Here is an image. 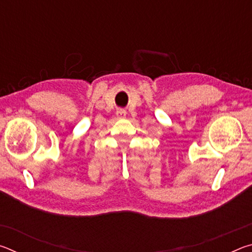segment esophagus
Returning a JSON list of instances; mask_svg holds the SVG:
<instances>
[{
	"label": "esophagus",
	"instance_id": "esophagus-1",
	"mask_svg": "<svg viewBox=\"0 0 252 252\" xmlns=\"http://www.w3.org/2000/svg\"><path fill=\"white\" fill-rule=\"evenodd\" d=\"M117 116H118V118H126V110H119V111H117Z\"/></svg>",
	"mask_w": 252,
	"mask_h": 252
}]
</instances>
